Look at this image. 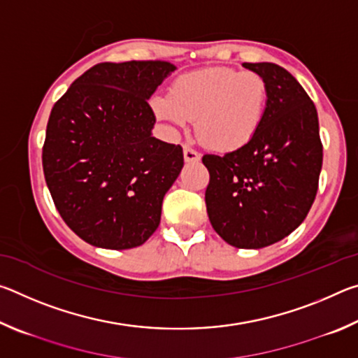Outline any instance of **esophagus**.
Returning a JSON list of instances; mask_svg holds the SVG:
<instances>
[{
    "label": "esophagus",
    "mask_w": 358,
    "mask_h": 358,
    "mask_svg": "<svg viewBox=\"0 0 358 358\" xmlns=\"http://www.w3.org/2000/svg\"><path fill=\"white\" fill-rule=\"evenodd\" d=\"M183 156L186 162H196L201 159V153L197 150H194L189 145H185L183 147Z\"/></svg>",
    "instance_id": "1"
}]
</instances>
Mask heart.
Wrapping results in <instances>:
<instances>
[{
    "instance_id": "heart-1",
    "label": "heart",
    "mask_w": 358,
    "mask_h": 358,
    "mask_svg": "<svg viewBox=\"0 0 358 358\" xmlns=\"http://www.w3.org/2000/svg\"><path fill=\"white\" fill-rule=\"evenodd\" d=\"M268 98V85L259 72L211 66L175 78L169 94L156 96L151 107L173 126L196 118L194 131L205 147L235 151L257 134Z\"/></svg>"
}]
</instances>
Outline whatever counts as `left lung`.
I'll return each mask as SVG.
<instances>
[{"label": "left lung", "instance_id": "obj_1", "mask_svg": "<svg viewBox=\"0 0 358 358\" xmlns=\"http://www.w3.org/2000/svg\"><path fill=\"white\" fill-rule=\"evenodd\" d=\"M268 85L264 123L243 148L203 155L205 203L216 234L241 250L276 243L305 220L322 169L317 110L295 77L273 63H243Z\"/></svg>", "mask_w": 358, "mask_h": 358}]
</instances>
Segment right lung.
Returning <instances> with one entry per match:
<instances>
[{
  "instance_id": "1",
  "label": "right lung",
  "mask_w": 358,
  "mask_h": 358,
  "mask_svg": "<svg viewBox=\"0 0 358 358\" xmlns=\"http://www.w3.org/2000/svg\"><path fill=\"white\" fill-rule=\"evenodd\" d=\"M167 62L99 63L76 78L48 117L42 167L72 232L106 250L143 245L161 221L183 148L151 137L150 96Z\"/></svg>"
}]
</instances>
